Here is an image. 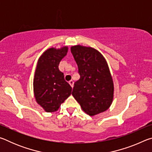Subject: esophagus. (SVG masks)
I'll list each match as a JSON object with an SVG mask.
<instances>
[{"label": "esophagus", "instance_id": "obj_1", "mask_svg": "<svg viewBox=\"0 0 152 152\" xmlns=\"http://www.w3.org/2000/svg\"><path fill=\"white\" fill-rule=\"evenodd\" d=\"M69 84H70V85L73 88V86H74V81L72 80H71L69 81Z\"/></svg>", "mask_w": 152, "mask_h": 152}]
</instances>
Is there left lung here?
I'll return each mask as SVG.
<instances>
[{
	"label": "left lung",
	"instance_id": "obj_1",
	"mask_svg": "<svg viewBox=\"0 0 152 152\" xmlns=\"http://www.w3.org/2000/svg\"><path fill=\"white\" fill-rule=\"evenodd\" d=\"M80 78L74 83L73 96L90 116L107 110L112 104L114 85L109 66L101 53L91 47H71Z\"/></svg>",
	"mask_w": 152,
	"mask_h": 152
}]
</instances>
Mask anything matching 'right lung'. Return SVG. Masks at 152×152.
Masks as SVG:
<instances>
[{
    "instance_id": "add662e5",
    "label": "right lung",
    "mask_w": 152,
    "mask_h": 152,
    "mask_svg": "<svg viewBox=\"0 0 152 152\" xmlns=\"http://www.w3.org/2000/svg\"><path fill=\"white\" fill-rule=\"evenodd\" d=\"M67 46L49 48L40 56L33 80L35 100L45 111H57L72 93V87L58 68L59 64L68 52Z\"/></svg>"
}]
</instances>
